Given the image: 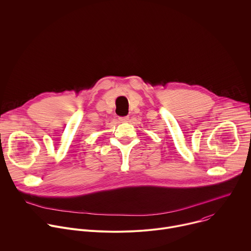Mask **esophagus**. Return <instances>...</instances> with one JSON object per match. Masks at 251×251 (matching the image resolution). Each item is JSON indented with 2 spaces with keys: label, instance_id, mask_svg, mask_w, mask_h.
Segmentation results:
<instances>
[{
  "label": "esophagus",
  "instance_id": "34e87169",
  "mask_svg": "<svg viewBox=\"0 0 251 251\" xmlns=\"http://www.w3.org/2000/svg\"><path fill=\"white\" fill-rule=\"evenodd\" d=\"M119 120L121 122H128L129 121V117L128 116H124V117H119Z\"/></svg>",
  "mask_w": 251,
  "mask_h": 251
}]
</instances>
